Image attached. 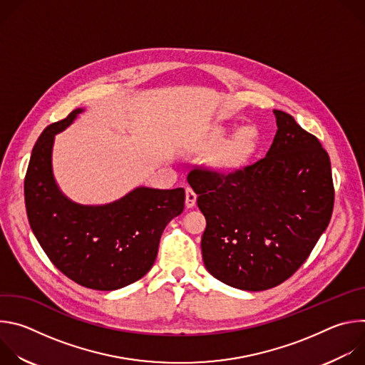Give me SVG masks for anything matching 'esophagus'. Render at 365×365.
Instances as JSON below:
<instances>
[{"mask_svg": "<svg viewBox=\"0 0 365 365\" xmlns=\"http://www.w3.org/2000/svg\"><path fill=\"white\" fill-rule=\"evenodd\" d=\"M196 193L193 192L192 187H186V206L187 207H193L196 203Z\"/></svg>", "mask_w": 365, "mask_h": 365, "instance_id": "1", "label": "esophagus"}]
</instances>
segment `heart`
Instances as JSON below:
<instances>
[{
	"label": "heart",
	"instance_id": "b5f03b06",
	"mask_svg": "<svg viewBox=\"0 0 365 365\" xmlns=\"http://www.w3.org/2000/svg\"><path fill=\"white\" fill-rule=\"evenodd\" d=\"M258 131L252 125H244L227 141V130L214 127L205 138L207 150H220L218 163L224 169H235L245 163L258 147Z\"/></svg>",
	"mask_w": 365,
	"mask_h": 365
}]
</instances>
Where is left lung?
Wrapping results in <instances>:
<instances>
[{"label": "left lung", "instance_id": "1", "mask_svg": "<svg viewBox=\"0 0 365 365\" xmlns=\"http://www.w3.org/2000/svg\"><path fill=\"white\" fill-rule=\"evenodd\" d=\"M273 113L277 131L264 159L227 175L189 173L206 218L203 264L220 282L248 292L287 280L306 262L334 210L328 153L290 114Z\"/></svg>", "mask_w": 365, "mask_h": 365}]
</instances>
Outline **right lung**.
<instances>
[{"label": "right lung", "instance_id": "obj_1", "mask_svg": "<svg viewBox=\"0 0 365 365\" xmlns=\"http://www.w3.org/2000/svg\"><path fill=\"white\" fill-rule=\"evenodd\" d=\"M50 124L33 147L24 179L27 218L46 255L66 277L93 290H117L154 264L166 225L183 212L185 189L135 187L107 205H81L51 170L55 135L82 113Z\"/></svg>", "mask_w": 365, "mask_h": 365}]
</instances>
